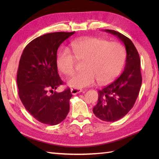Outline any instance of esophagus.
<instances>
[{
	"instance_id": "obj_1",
	"label": "esophagus",
	"mask_w": 159,
	"mask_h": 159,
	"mask_svg": "<svg viewBox=\"0 0 159 159\" xmlns=\"http://www.w3.org/2000/svg\"><path fill=\"white\" fill-rule=\"evenodd\" d=\"M82 92L83 90L81 89H76V88L71 89V93H72V94H73V95H76V94Z\"/></svg>"
}]
</instances>
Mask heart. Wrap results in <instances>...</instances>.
<instances>
[{
  "label": "heart",
  "mask_w": 159,
  "mask_h": 159,
  "mask_svg": "<svg viewBox=\"0 0 159 159\" xmlns=\"http://www.w3.org/2000/svg\"><path fill=\"white\" fill-rule=\"evenodd\" d=\"M72 52L63 49L57 58L58 70L66 76L74 72L76 59L85 61L84 72L74 74L67 80V85L81 89L98 83H106L116 77L121 71L126 59V50L120 43L109 42L105 39L89 38L76 42Z\"/></svg>",
  "instance_id": "obj_1"
}]
</instances>
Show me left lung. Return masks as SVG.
Wrapping results in <instances>:
<instances>
[{"mask_svg":"<svg viewBox=\"0 0 159 159\" xmlns=\"http://www.w3.org/2000/svg\"><path fill=\"white\" fill-rule=\"evenodd\" d=\"M104 31L117 36L126 50V66L122 74L103 89L98 91V100L93 112L100 120L116 121L129 112L139 95L142 83L140 57L131 40L114 30Z\"/></svg>","mask_w":159,"mask_h":159,"instance_id":"left-lung-1","label":"left lung"}]
</instances>
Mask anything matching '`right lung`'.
Masks as SVG:
<instances>
[{"instance_id":"1","label":"right lung","mask_w":159,"mask_h":159,"mask_svg":"<svg viewBox=\"0 0 159 159\" xmlns=\"http://www.w3.org/2000/svg\"><path fill=\"white\" fill-rule=\"evenodd\" d=\"M74 33L55 32L38 37L26 45L20 57L17 73L20 99L41 123L58 124L70 111V89L60 93L54 90L63 83L57 72V50Z\"/></svg>"}]
</instances>
